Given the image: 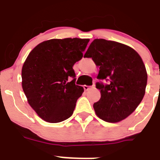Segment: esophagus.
Returning a JSON list of instances; mask_svg holds the SVG:
<instances>
[{
	"mask_svg": "<svg viewBox=\"0 0 160 160\" xmlns=\"http://www.w3.org/2000/svg\"><path fill=\"white\" fill-rule=\"evenodd\" d=\"M91 88L90 86H88V85H83V89L85 91H88L89 89Z\"/></svg>",
	"mask_w": 160,
	"mask_h": 160,
	"instance_id": "1",
	"label": "esophagus"
}]
</instances>
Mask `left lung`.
Instances as JSON below:
<instances>
[{"label": "left lung", "mask_w": 160, "mask_h": 160, "mask_svg": "<svg viewBox=\"0 0 160 160\" xmlns=\"http://www.w3.org/2000/svg\"><path fill=\"white\" fill-rule=\"evenodd\" d=\"M83 57H91L100 66L96 88L100 100L93 104L99 118L109 123L126 119L139 106L145 94L148 81L146 68L133 48L116 41L96 39Z\"/></svg>", "instance_id": "left-lung-1"}]
</instances>
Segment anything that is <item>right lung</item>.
I'll use <instances>...</instances> for the list:
<instances>
[{"mask_svg":"<svg viewBox=\"0 0 160 160\" xmlns=\"http://www.w3.org/2000/svg\"><path fill=\"white\" fill-rule=\"evenodd\" d=\"M88 39H52L28 54L21 71L22 88L29 105L41 119L59 123L72 115L83 92L76 84L72 67L83 57Z\"/></svg>","mask_w":160,"mask_h":160,"instance_id":"obj_1","label":"right lung"}]
</instances>
